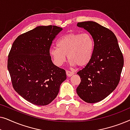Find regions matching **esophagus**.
I'll list each match as a JSON object with an SVG mask.
<instances>
[{
	"instance_id": "esophagus-1",
	"label": "esophagus",
	"mask_w": 130,
	"mask_h": 130,
	"mask_svg": "<svg viewBox=\"0 0 130 130\" xmlns=\"http://www.w3.org/2000/svg\"><path fill=\"white\" fill-rule=\"evenodd\" d=\"M66 74H67V76H69V77H70L71 76L73 75L74 72H71V71H70V70H66Z\"/></svg>"
}]
</instances>
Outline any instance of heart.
Masks as SVG:
<instances>
[{"label":"heart","mask_w":130,"mask_h":130,"mask_svg":"<svg viewBox=\"0 0 130 130\" xmlns=\"http://www.w3.org/2000/svg\"><path fill=\"white\" fill-rule=\"evenodd\" d=\"M94 40L88 33L70 32L64 35L57 42V47H53L50 54L54 64L60 66L64 63L66 55L72 65L86 66L93 56Z\"/></svg>","instance_id":"obj_1"}]
</instances>
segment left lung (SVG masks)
<instances>
[{"label": "left lung", "instance_id": "obj_1", "mask_svg": "<svg viewBox=\"0 0 130 130\" xmlns=\"http://www.w3.org/2000/svg\"><path fill=\"white\" fill-rule=\"evenodd\" d=\"M94 40V51L89 63L77 73L81 82L77 95L88 103L103 100L112 93L120 80L124 57L118 40L111 30L93 21L78 22Z\"/></svg>", "mask_w": 130, "mask_h": 130}]
</instances>
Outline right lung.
<instances>
[{
	"mask_svg": "<svg viewBox=\"0 0 130 130\" xmlns=\"http://www.w3.org/2000/svg\"><path fill=\"white\" fill-rule=\"evenodd\" d=\"M63 28L40 26L19 35L8 55L12 86L19 95L37 105H47L57 96L66 79L65 70L53 63L50 49Z\"/></svg>",
	"mask_w": 130,
	"mask_h": 130,
	"instance_id": "add662e5",
	"label": "right lung"
}]
</instances>
